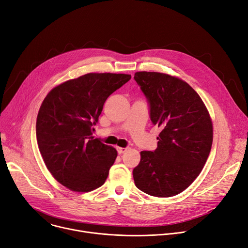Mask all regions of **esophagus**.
Listing matches in <instances>:
<instances>
[{"label": "esophagus", "instance_id": "1", "mask_svg": "<svg viewBox=\"0 0 248 248\" xmlns=\"http://www.w3.org/2000/svg\"><path fill=\"white\" fill-rule=\"evenodd\" d=\"M126 148H117V153H119L120 155H122V154H124V153H125L126 152Z\"/></svg>", "mask_w": 248, "mask_h": 248}]
</instances>
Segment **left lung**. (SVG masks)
I'll return each instance as SVG.
<instances>
[{"instance_id":"8db88e82","label":"left lung","mask_w":248,"mask_h":248,"mask_svg":"<svg viewBox=\"0 0 248 248\" xmlns=\"http://www.w3.org/2000/svg\"><path fill=\"white\" fill-rule=\"evenodd\" d=\"M135 80L162 128L154 152H140L133 175L137 188L155 197H172L198 177L210 154L213 126L204 102L187 82L160 72L140 71Z\"/></svg>"}]
</instances>
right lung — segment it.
<instances>
[{
    "label": "right lung",
    "mask_w": 248,
    "mask_h": 248,
    "mask_svg": "<svg viewBox=\"0 0 248 248\" xmlns=\"http://www.w3.org/2000/svg\"><path fill=\"white\" fill-rule=\"evenodd\" d=\"M129 74L87 73L54 87L44 98L36 137L44 163L60 184L75 192L106 182L117 152L93 137L103 104Z\"/></svg>",
    "instance_id": "obj_1"
}]
</instances>
